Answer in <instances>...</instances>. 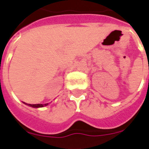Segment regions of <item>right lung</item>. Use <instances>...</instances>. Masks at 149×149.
I'll return each mask as SVG.
<instances>
[{"instance_id": "1", "label": "right lung", "mask_w": 149, "mask_h": 149, "mask_svg": "<svg viewBox=\"0 0 149 149\" xmlns=\"http://www.w3.org/2000/svg\"><path fill=\"white\" fill-rule=\"evenodd\" d=\"M48 104H29V105L31 107H33V108H40V107H44L46 106Z\"/></svg>"}]
</instances>
